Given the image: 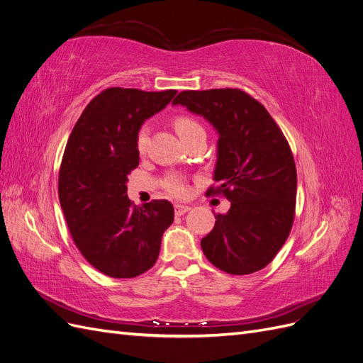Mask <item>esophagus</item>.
Instances as JSON below:
<instances>
[{
	"label": "esophagus",
	"instance_id": "34e87169",
	"mask_svg": "<svg viewBox=\"0 0 363 363\" xmlns=\"http://www.w3.org/2000/svg\"><path fill=\"white\" fill-rule=\"evenodd\" d=\"M189 211H191V207L186 206V204H175L174 206V212H175V215H177V216H182V215H184L186 212H189Z\"/></svg>",
	"mask_w": 363,
	"mask_h": 363
}]
</instances>
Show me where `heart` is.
I'll list each match as a JSON object with an SVG mask.
<instances>
[{
  "mask_svg": "<svg viewBox=\"0 0 363 363\" xmlns=\"http://www.w3.org/2000/svg\"><path fill=\"white\" fill-rule=\"evenodd\" d=\"M174 128H175V131H177L183 142L195 136L196 133H201V131H204L203 125L199 123V121L189 115L175 116L174 118ZM147 144H148V128L140 127L138 130V135H136L138 151L144 152L147 148ZM163 188L169 195H174V196H184L186 192H188V188H186L183 179H180L179 175H168V177L163 182Z\"/></svg>",
  "mask_w": 363,
  "mask_h": 363,
  "instance_id": "1",
  "label": "heart"
}]
</instances>
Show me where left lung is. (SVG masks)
Instances as JSON below:
<instances>
[{
  "label": "left lung",
  "instance_id": "8db88e82",
  "mask_svg": "<svg viewBox=\"0 0 363 363\" xmlns=\"http://www.w3.org/2000/svg\"><path fill=\"white\" fill-rule=\"evenodd\" d=\"M172 104L204 116L219 133L215 182L207 195L232 201L201 239L208 262L233 276L256 272L276 257L295 218L296 168L276 121L240 89L183 91Z\"/></svg>",
  "mask_w": 363,
  "mask_h": 363
}]
</instances>
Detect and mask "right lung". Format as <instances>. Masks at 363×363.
Instances as JSON below:
<instances>
[{
  "label": "right lung",
  "mask_w": 363,
  "mask_h": 363,
  "mask_svg": "<svg viewBox=\"0 0 363 363\" xmlns=\"http://www.w3.org/2000/svg\"><path fill=\"white\" fill-rule=\"evenodd\" d=\"M175 94L108 87L86 106L65 148L59 171L65 219L83 257L108 277L148 271L174 221L169 201L138 207L127 199L125 183L139 164L138 130Z\"/></svg>",
  "instance_id": "right-lung-1"
}]
</instances>
